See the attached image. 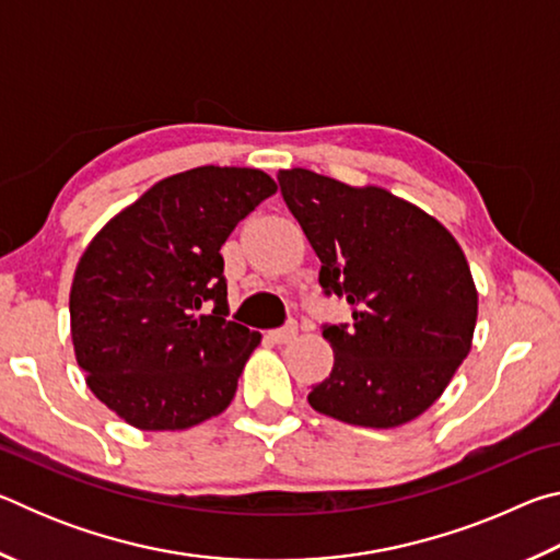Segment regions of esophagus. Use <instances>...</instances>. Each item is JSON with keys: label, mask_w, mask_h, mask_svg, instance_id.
Returning <instances> with one entry per match:
<instances>
[{"label": "esophagus", "mask_w": 560, "mask_h": 560, "mask_svg": "<svg viewBox=\"0 0 560 560\" xmlns=\"http://www.w3.org/2000/svg\"><path fill=\"white\" fill-rule=\"evenodd\" d=\"M296 336V324H287V326H281V328H273V330H269V338L273 340V343H289V340Z\"/></svg>", "instance_id": "esophagus-1"}]
</instances>
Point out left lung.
Returning <instances> with one entry per match:
<instances>
[{
	"label": "left lung",
	"instance_id": "left-lung-1",
	"mask_svg": "<svg viewBox=\"0 0 560 560\" xmlns=\"http://www.w3.org/2000/svg\"><path fill=\"white\" fill-rule=\"evenodd\" d=\"M281 197L320 259L326 296L350 324H324L334 371L314 410L360 428H397L438 400L471 348L477 289L459 244L434 217L381 187H348L293 167Z\"/></svg>",
	"mask_w": 560,
	"mask_h": 560
}]
</instances>
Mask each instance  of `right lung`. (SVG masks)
I'll use <instances>...</instances> for the list:
<instances>
[{
  "instance_id": "add662e5",
  "label": "right lung",
  "mask_w": 560,
  "mask_h": 560,
  "mask_svg": "<svg viewBox=\"0 0 560 560\" xmlns=\"http://www.w3.org/2000/svg\"><path fill=\"white\" fill-rule=\"evenodd\" d=\"M277 183L252 167L160 179L93 236L69 311L75 360L140 430H185L226 410L261 336L226 308L222 244Z\"/></svg>"
}]
</instances>
